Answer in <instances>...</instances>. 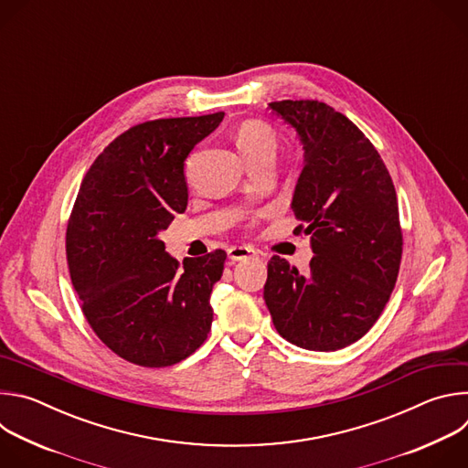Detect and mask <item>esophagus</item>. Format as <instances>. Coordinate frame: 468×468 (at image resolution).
<instances>
[{"instance_id":"esophagus-1","label":"esophagus","mask_w":468,"mask_h":468,"mask_svg":"<svg viewBox=\"0 0 468 468\" xmlns=\"http://www.w3.org/2000/svg\"><path fill=\"white\" fill-rule=\"evenodd\" d=\"M228 255L231 261H242V259H248V257H255L257 251L250 246H231L228 250Z\"/></svg>"}]
</instances>
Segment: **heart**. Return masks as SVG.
<instances>
[{"label":"heart","instance_id":"1","mask_svg":"<svg viewBox=\"0 0 468 468\" xmlns=\"http://www.w3.org/2000/svg\"><path fill=\"white\" fill-rule=\"evenodd\" d=\"M235 139L239 150L244 154L246 159L259 154L276 152V135L272 127L257 120H248L240 123L235 133Z\"/></svg>","mask_w":468,"mask_h":468}]
</instances>
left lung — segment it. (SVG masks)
Wrapping results in <instances>:
<instances>
[{"mask_svg": "<svg viewBox=\"0 0 468 468\" xmlns=\"http://www.w3.org/2000/svg\"><path fill=\"white\" fill-rule=\"evenodd\" d=\"M303 144L292 211L294 235H311L313 259L298 272L274 255L264 302L280 335L314 352L359 341L376 324L402 261L392 179L378 150L345 114L316 100L269 103Z\"/></svg>", "mask_w": 468, "mask_h": 468, "instance_id": "8db88e82", "label": "left lung"}]
</instances>
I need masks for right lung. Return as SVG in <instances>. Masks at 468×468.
Listing matches in <instances>:
<instances>
[{
    "label": "right lung",
    "instance_id": "add662e5",
    "mask_svg": "<svg viewBox=\"0 0 468 468\" xmlns=\"http://www.w3.org/2000/svg\"><path fill=\"white\" fill-rule=\"evenodd\" d=\"M222 118L133 125L98 155L78 192L66 228L70 278L100 341L129 363L176 365L211 331L209 300L226 251L179 266L159 233L186 209L185 159Z\"/></svg>",
    "mask_w": 468,
    "mask_h": 468
}]
</instances>
